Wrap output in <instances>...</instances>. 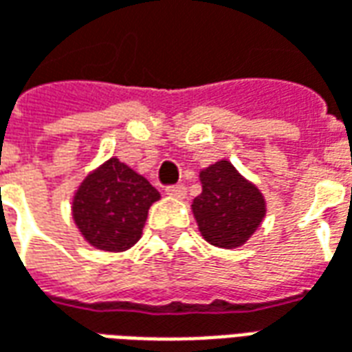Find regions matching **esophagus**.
<instances>
[{
	"instance_id": "1",
	"label": "esophagus",
	"mask_w": 352,
	"mask_h": 352,
	"mask_svg": "<svg viewBox=\"0 0 352 352\" xmlns=\"http://www.w3.org/2000/svg\"><path fill=\"white\" fill-rule=\"evenodd\" d=\"M169 198H175V199H184L186 196V188H184L183 184H177V186H169L168 190H166Z\"/></svg>"
}]
</instances>
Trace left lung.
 Masks as SVG:
<instances>
[{
  "instance_id": "8db88e82",
  "label": "left lung",
  "mask_w": 352,
  "mask_h": 352,
  "mask_svg": "<svg viewBox=\"0 0 352 352\" xmlns=\"http://www.w3.org/2000/svg\"><path fill=\"white\" fill-rule=\"evenodd\" d=\"M199 181L192 213L201 237L219 249L243 247L265 219L264 194L224 158L201 169Z\"/></svg>"
}]
</instances>
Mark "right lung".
Instances as JSON below:
<instances>
[{"label":"right lung","mask_w":352,"mask_h":352,"mask_svg":"<svg viewBox=\"0 0 352 352\" xmlns=\"http://www.w3.org/2000/svg\"><path fill=\"white\" fill-rule=\"evenodd\" d=\"M160 192L116 156L92 169L72 198V217L80 237L105 252H124L138 243L146 214Z\"/></svg>","instance_id":"right-lung-1"}]
</instances>
